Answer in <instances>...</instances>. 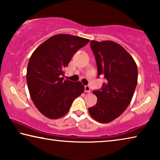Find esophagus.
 Instances as JSON below:
<instances>
[{"label": "esophagus", "mask_w": 160, "mask_h": 160, "mask_svg": "<svg viewBox=\"0 0 160 160\" xmlns=\"http://www.w3.org/2000/svg\"><path fill=\"white\" fill-rule=\"evenodd\" d=\"M84 90H85V92H86V93H90L91 88H90V87H89V86H85Z\"/></svg>", "instance_id": "esophagus-1"}]
</instances>
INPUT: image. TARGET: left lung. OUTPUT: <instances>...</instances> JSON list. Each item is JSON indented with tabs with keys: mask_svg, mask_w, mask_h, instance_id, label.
Masks as SVG:
<instances>
[{
	"mask_svg": "<svg viewBox=\"0 0 160 160\" xmlns=\"http://www.w3.org/2000/svg\"><path fill=\"white\" fill-rule=\"evenodd\" d=\"M98 75L106 82L93 91L97 103L88 108L91 116L101 123H108L119 117L131 102L138 83V67L132 57L115 42H91Z\"/></svg>",
	"mask_w": 160,
	"mask_h": 160,
	"instance_id": "8db88e82",
	"label": "left lung"
}]
</instances>
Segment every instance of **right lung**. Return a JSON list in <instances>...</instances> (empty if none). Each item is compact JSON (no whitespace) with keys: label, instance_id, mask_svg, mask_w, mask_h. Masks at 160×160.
<instances>
[{"label":"right lung","instance_id":"1","mask_svg":"<svg viewBox=\"0 0 160 160\" xmlns=\"http://www.w3.org/2000/svg\"><path fill=\"white\" fill-rule=\"evenodd\" d=\"M88 42L81 37L59 34L44 41L31 55L26 74L29 92L37 108L48 118L65 116L84 91L81 82L62 77L76 52Z\"/></svg>","mask_w":160,"mask_h":160}]
</instances>
